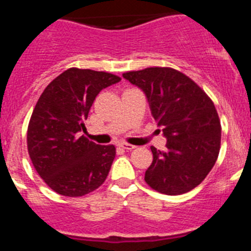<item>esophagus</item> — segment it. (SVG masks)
<instances>
[{
	"label": "esophagus",
	"mask_w": 251,
	"mask_h": 251,
	"mask_svg": "<svg viewBox=\"0 0 251 251\" xmlns=\"http://www.w3.org/2000/svg\"><path fill=\"white\" fill-rule=\"evenodd\" d=\"M119 147H122L123 148V150H126V151H132V150H134V146H132V145H128V143H119Z\"/></svg>",
	"instance_id": "esophagus-1"
}]
</instances>
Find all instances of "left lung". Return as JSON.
I'll return each mask as SVG.
<instances>
[{
  "instance_id": "obj_1",
  "label": "left lung",
  "mask_w": 251,
  "mask_h": 251,
  "mask_svg": "<svg viewBox=\"0 0 251 251\" xmlns=\"http://www.w3.org/2000/svg\"><path fill=\"white\" fill-rule=\"evenodd\" d=\"M146 95L166 150L151 147L153 161L145 181L165 195H181L200 185L216 162L221 126L214 103L196 83L171 68L123 74Z\"/></svg>"
}]
</instances>
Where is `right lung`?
I'll use <instances>...</instances> for the list:
<instances>
[{"label":"right lung","instance_id":"right-lung-1","mask_svg":"<svg viewBox=\"0 0 251 251\" xmlns=\"http://www.w3.org/2000/svg\"><path fill=\"white\" fill-rule=\"evenodd\" d=\"M121 81L117 75L68 69L37 100L27 129L28 154L46 185L63 196H84L105 181L115 157L113 145L84 136V121L97 95Z\"/></svg>","mask_w":251,"mask_h":251}]
</instances>
